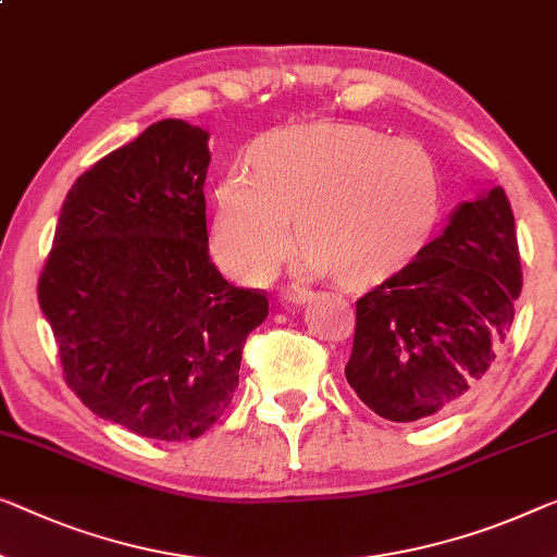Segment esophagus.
<instances>
[{"label":"esophagus","mask_w":557,"mask_h":557,"mask_svg":"<svg viewBox=\"0 0 557 557\" xmlns=\"http://www.w3.org/2000/svg\"><path fill=\"white\" fill-rule=\"evenodd\" d=\"M310 297H312V295L307 293V289H300V287H285V293H282V302L300 307V305H305V302H310Z\"/></svg>","instance_id":"34e87169"}]
</instances>
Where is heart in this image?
I'll list each match as a JSON object with an SVG mask.
<instances>
[{
	"mask_svg": "<svg viewBox=\"0 0 557 557\" xmlns=\"http://www.w3.org/2000/svg\"><path fill=\"white\" fill-rule=\"evenodd\" d=\"M435 202L433 160L412 139L332 122L282 129L252 147L250 174L222 180L214 255L239 280L270 277L293 245L295 220L305 268L360 285L410 260Z\"/></svg>",
	"mask_w": 557,
	"mask_h": 557,
	"instance_id": "heart-1",
	"label": "heart"
}]
</instances>
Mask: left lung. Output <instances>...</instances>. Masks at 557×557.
<instances>
[{
  "instance_id": "left-lung-1",
  "label": "left lung",
  "mask_w": 557,
  "mask_h": 557,
  "mask_svg": "<svg viewBox=\"0 0 557 557\" xmlns=\"http://www.w3.org/2000/svg\"><path fill=\"white\" fill-rule=\"evenodd\" d=\"M520 287L516 218L505 189L493 187L462 202L443 235L355 302L347 383L393 422L453 408L500 355Z\"/></svg>"
}]
</instances>
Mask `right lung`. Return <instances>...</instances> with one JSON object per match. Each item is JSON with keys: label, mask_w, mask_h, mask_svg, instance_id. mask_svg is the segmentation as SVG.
<instances>
[{"label": "right lung", "mask_w": 557, "mask_h": 557, "mask_svg": "<svg viewBox=\"0 0 557 557\" xmlns=\"http://www.w3.org/2000/svg\"><path fill=\"white\" fill-rule=\"evenodd\" d=\"M205 129L162 120L77 177L39 275L64 380L102 420L182 443L222 418L270 312L210 260Z\"/></svg>", "instance_id": "obj_1"}]
</instances>
